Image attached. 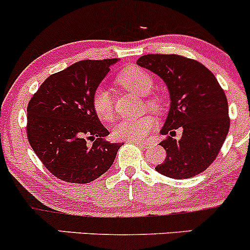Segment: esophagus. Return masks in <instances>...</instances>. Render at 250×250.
<instances>
[{
  "mask_svg": "<svg viewBox=\"0 0 250 250\" xmlns=\"http://www.w3.org/2000/svg\"><path fill=\"white\" fill-rule=\"evenodd\" d=\"M128 142H130V144H134V145H138V146L142 148H146L148 145H149V142L148 141H128Z\"/></svg>",
  "mask_w": 250,
  "mask_h": 250,
  "instance_id": "obj_1",
  "label": "esophagus"
}]
</instances>
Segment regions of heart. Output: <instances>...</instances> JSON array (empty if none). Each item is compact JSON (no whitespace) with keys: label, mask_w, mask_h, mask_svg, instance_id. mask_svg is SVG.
<instances>
[{"label":"heart","mask_w":250,"mask_h":250,"mask_svg":"<svg viewBox=\"0 0 250 250\" xmlns=\"http://www.w3.org/2000/svg\"><path fill=\"white\" fill-rule=\"evenodd\" d=\"M117 82L125 89L135 94L146 96L150 94L154 87L152 76L144 68L138 66L127 67L117 77ZM146 105L150 110L159 111L163 106V100L159 96L149 95L146 97ZM92 108L97 117L103 122H110L114 119V102L110 92L105 87L101 86L92 96ZM155 120L150 115H142L134 119H125L120 121L114 128L116 138L128 141H139L145 139L149 131L154 128Z\"/></svg>","instance_id":"heart-1"}]
</instances>
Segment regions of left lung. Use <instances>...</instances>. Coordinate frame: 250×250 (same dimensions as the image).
Here are the masks:
<instances>
[{
    "label": "left lung",
    "mask_w": 250,
    "mask_h": 250,
    "mask_svg": "<svg viewBox=\"0 0 250 250\" xmlns=\"http://www.w3.org/2000/svg\"><path fill=\"white\" fill-rule=\"evenodd\" d=\"M138 65L160 76L171 95V108L161 129L167 136L160 142L166 159L155 169L172 179L202 173L217 158L229 131L224 90L209 68L178 54H147L140 57ZM180 126L183 135L175 140L171 135Z\"/></svg>",
    "instance_id": "8db88e82"
}]
</instances>
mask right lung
Instances as JSON below:
<instances>
[{
  "mask_svg": "<svg viewBox=\"0 0 250 250\" xmlns=\"http://www.w3.org/2000/svg\"><path fill=\"white\" fill-rule=\"evenodd\" d=\"M116 62L82 60L72 64L49 76L29 101L26 125L29 145L42 165L62 182H94L110 168L122 146L104 139L109 131L92 108V96Z\"/></svg>",
  "mask_w": 250,
  "mask_h": 250,
  "instance_id": "right-lung-1",
  "label": "right lung"
}]
</instances>
